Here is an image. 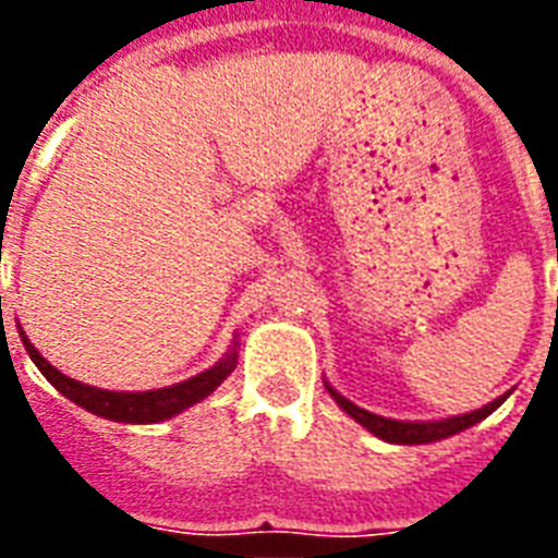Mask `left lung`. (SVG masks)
I'll list each match as a JSON object with an SVG mask.
<instances>
[{
	"label": "left lung",
	"mask_w": 558,
	"mask_h": 558,
	"mask_svg": "<svg viewBox=\"0 0 558 558\" xmlns=\"http://www.w3.org/2000/svg\"><path fill=\"white\" fill-rule=\"evenodd\" d=\"M324 388L330 390V397L336 399V405L356 420L362 428L373 434V437H379L385 442H397V446H423V442H437L446 440L451 434H460L477 425L481 420L493 414L495 408L501 405L504 399L510 397V390L504 393V397L493 399L489 405L477 408V411H469V414H458V416H446V420H390V416H379L373 414V411H365V408L353 405L348 397H341L339 390L332 388L330 381L324 379Z\"/></svg>",
	"instance_id": "left-lung-1"
}]
</instances>
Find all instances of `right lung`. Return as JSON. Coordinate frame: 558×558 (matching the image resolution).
Masks as SVG:
<instances>
[{
	"instance_id": "right-lung-1",
	"label": "right lung",
	"mask_w": 558,
	"mask_h": 558,
	"mask_svg": "<svg viewBox=\"0 0 558 558\" xmlns=\"http://www.w3.org/2000/svg\"><path fill=\"white\" fill-rule=\"evenodd\" d=\"M20 327V324H16ZM20 339L28 350L31 362L39 367V373L46 376L51 385H54L65 399H72L74 405L86 408L89 414L104 416V420H112V423H130V425H147V423H161V420H170V416L182 414L191 405L202 402L205 397H210L214 390L222 385V381L231 376V371L236 367V350H240V341H231V348L217 365L208 367V371L196 373L191 379L177 381L170 388H156V390H104L95 388V385H86V381H77L72 376L57 371L48 359H43L34 344L28 341V336L22 332Z\"/></svg>"
}]
</instances>
